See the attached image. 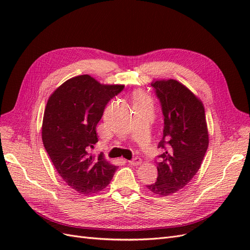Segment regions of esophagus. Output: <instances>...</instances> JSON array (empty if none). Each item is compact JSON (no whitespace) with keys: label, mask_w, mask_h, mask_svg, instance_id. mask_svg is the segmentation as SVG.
I'll use <instances>...</instances> for the list:
<instances>
[{"label":"esophagus","mask_w":250,"mask_h":250,"mask_svg":"<svg viewBox=\"0 0 250 250\" xmlns=\"http://www.w3.org/2000/svg\"><path fill=\"white\" fill-rule=\"evenodd\" d=\"M129 164L132 166H139L142 164V160L140 157H134L131 161H129Z\"/></svg>","instance_id":"1"}]
</instances>
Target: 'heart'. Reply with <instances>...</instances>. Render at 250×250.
Listing matches in <instances>:
<instances>
[{
	"instance_id": "1",
	"label": "heart",
	"mask_w": 250,
	"mask_h": 250,
	"mask_svg": "<svg viewBox=\"0 0 250 250\" xmlns=\"http://www.w3.org/2000/svg\"><path fill=\"white\" fill-rule=\"evenodd\" d=\"M134 99H135V101H138V100H144V99H145V97H144V95L141 94V93H137V94L134 95Z\"/></svg>"
}]
</instances>
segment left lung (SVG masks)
<instances>
[{
    "instance_id": "1",
    "label": "left lung",
    "mask_w": 250,
    "mask_h": 250,
    "mask_svg": "<svg viewBox=\"0 0 250 250\" xmlns=\"http://www.w3.org/2000/svg\"><path fill=\"white\" fill-rule=\"evenodd\" d=\"M162 105L163 139L158 148V175L147 186L158 196H169L185 188L198 172L208 147V132L202 102L174 79L151 83Z\"/></svg>"
}]
</instances>
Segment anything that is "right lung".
Here are the masks:
<instances>
[{"instance_id": "right-lung-1", "label": "right lung", "mask_w": 250, "mask_h": 250, "mask_svg": "<svg viewBox=\"0 0 250 250\" xmlns=\"http://www.w3.org/2000/svg\"><path fill=\"white\" fill-rule=\"evenodd\" d=\"M123 88L80 75L57 87L47 102L42 127L44 149L64 183L80 194L100 192L117 171L103 153L96 157L90 150L98 142L96 127L105 106Z\"/></svg>"}]
</instances>
